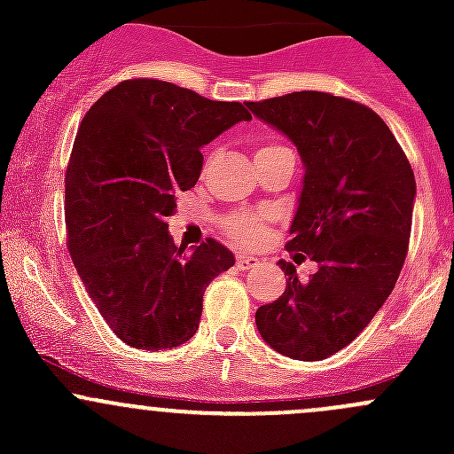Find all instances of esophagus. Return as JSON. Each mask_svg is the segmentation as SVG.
Here are the masks:
<instances>
[{"mask_svg":"<svg viewBox=\"0 0 454 454\" xmlns=\"http://www.w3.org/2000/svg\"><path fill=\"white\" fill-rule=\"evenodd\" d=\"M256 263H259V259H256V256H250V254L237 256V268L239 270H250V268H254Z\"/></svg>","mask_w":454,"mask_h":454,"instance_id":"34e87169","label":"esophagus"}]
</instances>
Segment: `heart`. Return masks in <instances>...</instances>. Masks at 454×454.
Wrapping results in <instances>:
<instances>
[{"label":"heart","instance_id":"obj_1","mask_svg":"<svg viewBox=\"0 0 454 454\" xmlns=\"http://www.w3.org/2000/svg\"><path fill=\"white\" fill-rule=\"evenodd\" d=\"M283 149H287V146L278 145V142H263V145L254 151V160L265 158V155H272V153H277V151H283ZM226 226H228V232H231V235L235 237L239 244L254 246L265 237V215L235 213L232 217H228Z\"/></svg>","mask_w":454,"mask_h":454}]
</instances>
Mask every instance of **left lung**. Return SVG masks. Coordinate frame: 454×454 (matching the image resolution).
I'll return each instance as SVG.
<instances>
[{
    "mask_svg": "<svg viewBox=\"0 0 454 454\" xmlns=\"http://www.w3.org/2000/svg\"><path fill=\"white\" fill-rule=\"evenodd\" d=\"M281 131L303 162V189L287 250L308 253L318 270L261 305V338L294 360H323L349 345L395 287L409 250L415 176L387 122L364 105L325 91H294L248 103Z\"/></svg>",
    "mask_w": 454,
    "mask_h": 454,
    "instance_id": "1",
    "label": "left lung"
}]
</instances>
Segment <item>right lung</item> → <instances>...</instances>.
I'll use <instances>...</instances> for the list:
<instances>
[{
    "label": "right lung",
    "instance_id": "1",
    "mask_svg": "<svg viewBox=\"0 0 454 454\" xmlns=\"http://www.w3.org/2000/svg\"><path fill=\"white\" fill-rule=\"evenodd\" d=\"M241 121H253L241 103L136 79L100 96L81 122L66 173L67 244L87 294L129 347L191 340L204 290L235 265L215 239L173 244L167 219L198 182L201 146Z\"/></svg>",
    "mask_w": 454,
    "mask_h": 454
}]
</instances>
